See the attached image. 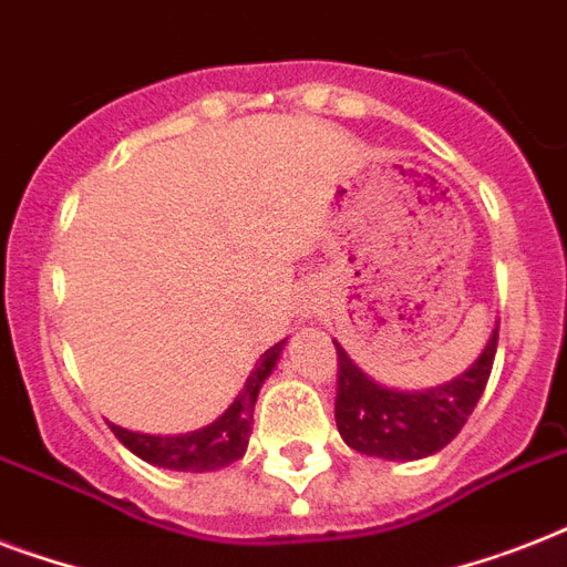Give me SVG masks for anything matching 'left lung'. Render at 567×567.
Instances as JSON below:
<instances>
[{
    "instance_id": "8db88e82",
    "label": "left lung",
    "mask_w": 567,
    "mask_h": 567,
    "mask_svg": "<svg viewBox=\"0 0 567 567\" xmlns=\"http://www.w3.org/2000/svg\"><path fill=\"white\" fill-rule=\"evenodd\" d=\"M497 332L501 323L480 359L462 377L430 391H394L377 385L359 364H353L341 344H336V423L347 447L391 462H412L447 447L465 426L492 377Z\"/></svg>"
}]
</instances>
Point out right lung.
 Returning a JSON list of instances; mask_svg holds the SVG:
<instances>
[{"instance_id":"1","label":"right lung","mask_w":567,"mask_h":567,"mask_svg":"<svg viewBox=\"0 0 567 567\" xmlns=\"http://www.w3.org/2000/svg\"><path fill=\"white\" fill-rule=\"evenodd\" d=\"M282 344H274L261 359L256 362L252 373L247 377L240 394L235 403L205 430L188 432V435H141V432H128L123 426L109 423L111 432L126 444L135 456H141L150 465L167 467V471H217V467L231 465L235 458L244 456L247 450L249 432H252V409H256L258 388L274 371L276 359L282 353Z\"/></svg>"}]
</instances>
